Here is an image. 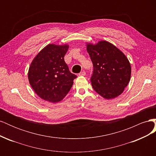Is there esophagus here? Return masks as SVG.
Segmentation results:
<instances>
[{"label": "esophagus", "mask_w": 156, "mask_h": 156, "mask_svg": "<svg viewBox=\"0 0 156 156\" xmlns=\"http://www.w3.org/2000/svg\"><path fill=\"white\" fill-rule=\"evenodd\" d=\"M86 75V72H84V71H83V72H81V73H79V76H84V75Z\"/></svg>", "instance_id": "obj_1"}]
</instances>
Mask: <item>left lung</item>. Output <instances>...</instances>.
<instances>
[{
  "label": "left lung",
  "mask_w": 156,
  "mask_h": 156,
  "mask_svg": "<svg viewBox=\"0 0 156 156\" xmlns=\"http://www.w3.org/2000/svg\"><path fill=\"white\" fill-rule=\"evenodd\" d=\"M93 64L90 81L94 90L107 100L123 92L131 77V65L122 52L106 41L87 44Z\"/></svg>",
  "instance_id": "obj_1"
}]
</instances>
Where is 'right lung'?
Returning <instances> with one entry per match:
<instances>
[{
  "instance_id": "obj_1",
  "label": "right lung",
  "mask_w": 156,
  "mask_h": 156,
  "mask_svg": "<svg viewBox=\"0 0 156 156\" xmlns=\"http://www.w3.org/2000/svg\"><path fill=\"white\" fill-rule=\"evenodd\" d=\"M68 45L49 44L32 60L29 68V81L39 97L57 103L67 95L77 75L69 72L64 61Z\"/></svg>"
}]
</instances>
